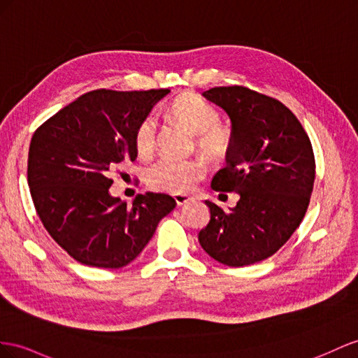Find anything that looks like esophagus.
<instances>
[{
  "mask_svg": "<svg viewBox=\"0 0 358 358\" xmlns=\"http://www.w3.org/2000/svg\"><path fill=\"white\" fill-rule=\"evenodd\" d=\"M173 199H176L177 206H185V204L189 203V201H190L192 198L187 196V195H173Z\"/></svg>",
  "mask_w": 358,
  "mask_h": 358,
  "instance_id": "1",
  "label": "esophagus"
}]
</instances>
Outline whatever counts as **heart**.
Returning <instances> with one entry per match:
<instances>
[{"label":"heart","mask_w":358,"mask_h":358,"mask_svg":"<svg viewBox=\"0 0 358 358\" xmlns=\"http://www.w3.org/2000/svg\"><path fill=\"white\" fill-rule=\"evenodd\" d=\"M169 115L176 122L195 134V146L207 159L221 162L233 148V136L221 125L219 110L198 95L178 96L169 107ZM159 121L154 115L145 116L134 131L136 151L142 157H150L157 145ZM206 168L198 160L160 159L146 168V182L152 190L172 195H185L204 177Z\"/></svg>","instance_id":"1"}]
</instances>
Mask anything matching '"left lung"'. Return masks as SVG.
Returning a JSON list of instances; mask_svg holds the SVG:
<instances>
[{
    "label": "left lung",
    "instance_id": "left-lung-1",
    "mask_svg": "<svg viewBox=\"0 0 358 358\" xmlns=\"http://www.w3.org/2000/svg\"><path fill=\"white\" fill-rule=\"evenodd\" d=\"M203 96L231 119L233 148L213 177L216 192H237L230 212L206 201L210 222L198 241L210 257L239 268L277 252L295 233L315 185V154L298 117L272 96L243 86L212 87Z\"/></svg>",
    "mask_w": 358,
    "mask_h": 358
}]
</instances>
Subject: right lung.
I'll return each instance as SVG.
<instances>
[{"label":"right lung","mask_w":358,"mask_h":358,"mask_svg":"<svg viewBox=\"0 0 358 358\" xmlns=\"http://www.w3.org/2000/svg\"><path fill=\"white\" fill-rule=\"evenodd\" d=\"M169 92L92 90L34 131L27 166L34 208L45 230L78 263L127 266L176 208L166 194L148 192L131 206L108 194L110 176L137 157V125Z\"/></svg>","instance_id":"add662e5"}]
</instances>
